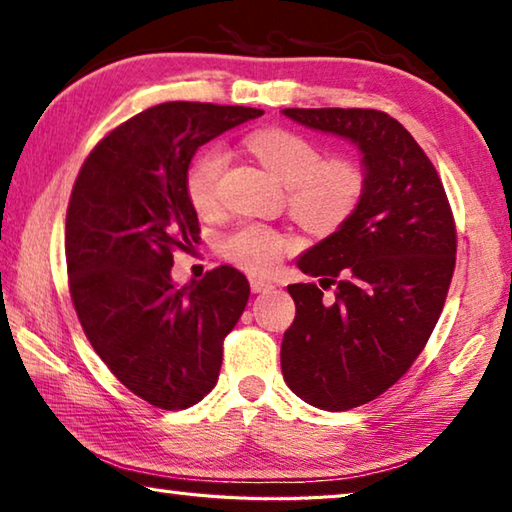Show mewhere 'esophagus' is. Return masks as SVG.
<instances>
[{"instance_id":"obj_1","label":"esophagus","mask_w":512,"mask_h":512,"mask_svg":"<svg viewBox=\"0 0 512 512\" xmlns=\"http://www.w3.org/2000/svg\"><path fill=\"white\" fill-rule=\"evenodd\" d=\"M250 289H253V293H264L268 289H273V284L266 280H259V277H250Z\"/></svg>"}]
</instances>
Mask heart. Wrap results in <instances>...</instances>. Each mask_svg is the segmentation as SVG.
I'll return each instance as SVG.
<instances>
[{"label":"heart","mask_w":512,"mask_h":512,"mask_svg":"<svg viewBox=\"0 0 512 512\" xmlns=\"http://www.w3.org/2000/svg\"><path fill=\"white\" fill-rule=\"evenodd\" d=\"M246 146L264 167L287 185L291 214L314 232H334L357 210L363 194V173L352 160H320L318 146L298 133L259 131ZM225 169L221 146H210L189 164L185 192L198 214L219 207V183ZM293 248V241L280 230L262 223H244L221 241V253L244 271L268 275Z\"/></svg>","instance_id":"b5f03b06"}]
</instances>
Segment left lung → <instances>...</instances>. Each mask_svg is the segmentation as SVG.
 Returning <instances> with one entry per match:
<instances>
[{"instance_id":"1","label":"left lung","mask_w":512,"mask_h":512,"mask_svg":"<svg viewBox=\"0 0 512 512\" xmlns=\"http://www.w3.org/2000/svg\"><path fill=\"white\" fill-rule=\"evenodd\" d=\"M361 153L363 194L339 230L298 257L316 284H289L296 318L282 375L300 400L348 411L388 391L418 359L443 311L456 225L431 160L400 121L366 108H287ZM334 283L335 300L322 298Z\"/></svg>"}]
</instances>
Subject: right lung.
I'll use <instances>...</instances> for the list:
<instances>
[{"label": "right lung", "mask_w": 512, "mask_h": 512, "mask_svg": "<svg viewBox=\"0 0 512 512\" xmlns=\"http://www.w3.org/2000/svg\"><path fill=\"white\" fill-rule=\"evenodd\" d=\"M262 115L160 103L103 137L74 183L65 221L74 309L112 375L158 409H187L212 391L223 339L250 296L232 266L173 284V253H192L201 232L185 173L198 146Z\"/></svg>", "instance_id": "add662e5"}]
</instances>
